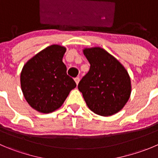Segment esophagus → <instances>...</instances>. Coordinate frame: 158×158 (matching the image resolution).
I'll use <instances>...</instances> for the list:
<instances>
[{
  "mask_svg": "<svg viewBox=\"0 0 158 158\" xmlns=\"http://www.w3.org/2000/svg\"><path fill=\"white\" fill-rule=\"evenodd\" d=\"M74 81H75V82H76L77 85H78V83H79V81H80V78H79V77H75Z\"/></svg>",
  "mask_w": 158,
  "mask_h": 158,
  "instance_id": "esophagus-1",
  "label": "esophagus"
}]
</instances>
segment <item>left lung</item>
<instances>
[{"instance_id": "obj_1", "label": "left lung", "mask_w": 158, "mask_h": 158, "mask_svg": "<svg viewBox=\"0 0 158 158\" xmlns=\"http://www.w3.org/2000/svg\"><path fill=\"white\" fill-rule=\"evenodd\" d=\"M84 55L91 64L78 89L94 113L110 116L126 106L131 94L130 77L123 64L101 47L85 48Z\"/></svg>"}]
</instances>
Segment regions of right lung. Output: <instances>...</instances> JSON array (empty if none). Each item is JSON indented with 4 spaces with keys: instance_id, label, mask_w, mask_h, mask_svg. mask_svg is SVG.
<instances>
[{
    "instance_id": "add662e5",
    "label": "right lung",
    "mask_w": 158,
    "mask_h": 158,
    "mask_svg": "<svg viewBox=\"0 0 158 158\" xmlns=\"http://www.w3.org/2000/svg\"><path fill=\"white\" fill-rule=\"evenodd\" d=\"M64 46L52 45L31 57L21 72V88L25 100L35 110L50 113L62 106L76 88L63 62Z\"/></svg>"
}]
</instances>
